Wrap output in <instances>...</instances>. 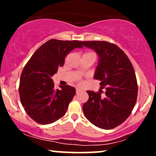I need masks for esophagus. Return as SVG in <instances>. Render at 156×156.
Listing matches in <instances>:
<instances>
[{
	"instance_id": "esophagus-1",
	"label": "esophagus",
	"mask_w": 156,
	"mask_h": 156,
	"mask_svg": "<svg viewBox=\"0 0 156 156\" xmlns=\"http://www.w3.org/2000/svg\"><path fill=\"white\" fill-rule=\"evenodd\" d=\"M82 91H83V89H79V88H76V93H79L80 92H82Z\"/></svg>"
}]
</instances>
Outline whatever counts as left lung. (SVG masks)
Returning a JSON list of instances; mask_svg holds the SVG:
<instances>
[{
    "mask_svg": "<svg viewBox=\"0 0 156 156\" xmlns=\"http://www.w3.org/2000/svg\"><path fill=\"white\" fill-rule=\"evenodd\" d=\"M83 45L94 49L100 58L94 78L101 80V89L87 91L89 100L83 105L84 115L93 125L109 130L124 122L137 99L135 71L125 52L106 41H86Z\"/></svg>",
    "mask_w": 156,
    "mask_h": 156,
    "instance_id": "8db88e82",
    "label": "left lung"
}]
</instances>
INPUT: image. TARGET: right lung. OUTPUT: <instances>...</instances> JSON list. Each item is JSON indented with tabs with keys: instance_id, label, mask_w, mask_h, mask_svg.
<instances>
[{
	"instance_id": "right-lung-1",
	"label": "right lung",
	"mask_w": 156,
	"mask_h": 156,
	"mask_svg": "<svg viewBox=\"0 0 156 156\" xmlns=\"http://www.w3.org/2000/svg\"><path fill=\"white\" fill-rule=\"evenodd\" d=\"M82 42L52 39L40 46L25 65L19 85L21 103L28 115L41 125L54 122L67 112L76 94L69 85L55 89L52 76L62 67L67 55Z\"/></svg>"
}]
</instances>
